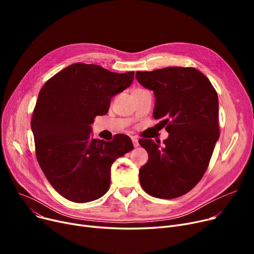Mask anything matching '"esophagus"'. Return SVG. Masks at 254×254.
I'll list each match as a JSON object with an SVG mask.
<instances>
[{"label":"esophagus","mask_w":254,"mask_h":254,"mask_svg":"<svg viewBox=\"0 0 254 254\" xmlns=\"http://www.w3.org/2000/svg\"><path fill=\"white\" fill-rule=\"evenodd\" d=\"M131 141H132V144H134L135 147H138V146H139L138 138L137 137H131Z\"/></svg>","instance_id":"34e87169"}]
</instances>
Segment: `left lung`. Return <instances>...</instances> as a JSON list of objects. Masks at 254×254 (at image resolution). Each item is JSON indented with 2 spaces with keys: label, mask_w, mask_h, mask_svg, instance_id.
<instances>
[{
  "label": "left lung",
  "mask_w": 254,
  "mask_h": 254,
  "mask_svg": "<svg viewBox=\"0 0 254 254\" xmlns=\"http://www.w3.org/2000/svg\"><path fill=\"white\" fill-rule=\"evenodd\" d=\"M138 82L153 90V117L164 118L169 137L140 139L148 162L139 171L148 194L175 198L188 193L202 179L219 138L218 97L209 79L194 68L168 66L137 72Z\"/></svg>",
  "instance_id": "8db88e82"
}]
</instances>
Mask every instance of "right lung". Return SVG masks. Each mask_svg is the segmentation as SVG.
Listing matches in <instances>:
<instances>
[{
	"label": "right lung",
	"mask_w": 254,
	"mask_h": 254,
	"mask_svg": "<svg viewBox=\"0 0 254 254\" xmlns=\"http://www.w3.org/2000/svg\"><path fill=\"white\" fill-rule=\"evenodd\" d=\"M134 74L77 63L52 76L39 92L31 120L38 163L52 188L72 202L103 196L110 188L112 164L134 149L127 135L106 142L90 134L95 117L108 112L111 98L131 84Z\"/></svg>",
	"instance_id": "right-lung-1"
}]
</instances>
